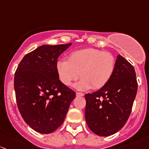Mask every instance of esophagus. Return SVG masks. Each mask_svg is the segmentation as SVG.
I'll list each match as a JSON object with an SVG mask.
<instances>
[{
  "label": "esophagus",
  "mask_w": 149,
  "mask_h": 149,
  "mask_svg": "<svg viewBox=\"0 0 149 149\" xmlns=\"http://www.w3.org/2000/svg\"><path fill=\"white\" fill-rule=\"evenodd\" d=\"M76 95L77 96V97H82V96L84 95V93H76Z\"/></svg>",
  "instance_id": "34e87169"
}]
</instances>
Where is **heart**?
Segmentation results:
<instances>
[{
	"instance_id": "heart-1",
	"label": "heart",
	"mask_w": 149,
	"mask_h": 149,
	"mask_svg": "<svg viewBox=\"0 0 149 149\" xmlns=\"http://www.w3.org/2000/svg\"><path fill=\"white\" fill-rule=\"evenodd\" d=\"M116 69V58L110 52L87 48L72 52L68 60L60 59L56 70L59 79L64 85L70 86L79 78L75 85L79 90L102 88L109 82Z\"/></svg>"
}]
</instances>
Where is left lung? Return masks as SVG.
Wrapping results in <instances>:
<instances>
[{
    "label": "left lung",
    "instance_id": "obj_1",
    "mask_svg": "<svg viewBox=\"0 0 149 149\" xmlns=\"http://www.w3.org/2000/svg\"><path fill=\"white\" fill-rule=\"evenodd\" d=\"M138 83L133 66L120 54L113 76L104 87L86 94L85 120L100 136L117 133L128 120L136 96Z\"/></svg>",
    "mask_w": 149,
    "mask_h": 149
}]
</instances>
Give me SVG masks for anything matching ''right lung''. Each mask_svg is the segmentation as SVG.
<instances>
[{
    "instance_id": "obj_1",
    "label": "right lung",
    "mask_w": 149,
    "mask_h": 149,
    "mask_svg": "<svg viewBox=\"0 0 149 149\" xmlns=\"http://www.w3.org/2000/svg\"><path fill=\"white\" fill-rule=\"evenodd\" d=\"M71 43L42 45L27 54L15 72L18 108L24 121L38 133L48 134L64 122L76 93L59 79L57 59Z\"/></svg>"
}]
</instances>
